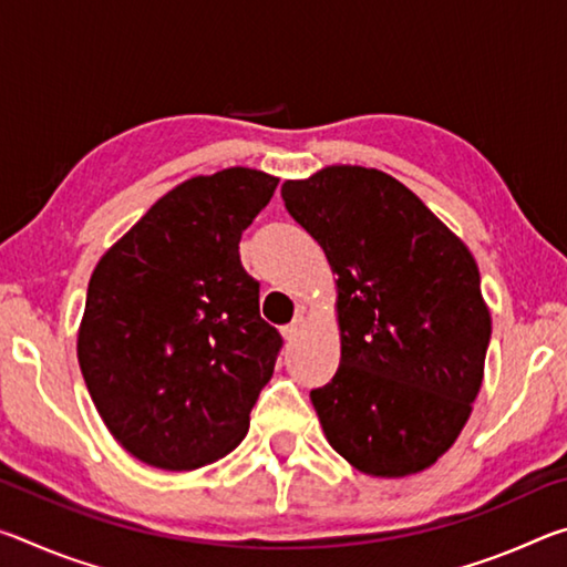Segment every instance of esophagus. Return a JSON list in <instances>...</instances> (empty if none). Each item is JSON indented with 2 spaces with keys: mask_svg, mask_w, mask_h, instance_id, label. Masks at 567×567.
<instances>
[{
  "mask_svg": "<svg viewBox=\"0 0 567 567\" xmlns=\"http://www.w3.org/2000/svg\"><path fill=\"white\" fill-rule=\"evenodd\" d=\"M302 324H305V320H302V318H295L290 324H285V328H282V338H285L287 342L297 340V334L302 332Z\"/></svg>",
  "mask_w": 567,
  "mask_h": 567,
  "instance_id": "obj_1",
  "label": "esophagus"
}]
</instances>
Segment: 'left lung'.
Wrapping results in <instances>:
<instances>
[{"mask_svg":"<svg viewBox=\"0 0 567 567\" xmlns=\"http://www.w3.org/2000/svg\"><path fill=\"white\" fill-rule=\"evenodd\" d=\"M282 199L338 272L340 368L310 392L324 435L360 473H420L483 385L493 328L473 255L380 169L328 167Z\"/></svg>","mask_w":567,"mask_h":567,"instance_id":"obj_1","label":"left lung"}]
</instances>
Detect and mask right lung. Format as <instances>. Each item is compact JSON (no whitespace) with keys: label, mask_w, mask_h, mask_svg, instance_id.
I'll return each mask as SVG.
<instances>
[{"label":"right lung","mask_w":567,"mask_h":567,"mask_svg":"<svg viewBox=\"0 0 567 567\" xmlns=\"http://www.w3.org/2000/svg\"><path fill=\"white\" fill-rule=\"evenodd\" d=\"M277 177L233 167L167 192L94 267L76 358L114 440L195 470L243 443L282 338L239 239Z\"/></svg>","instance_id":"obj_1"}]
</instances>
